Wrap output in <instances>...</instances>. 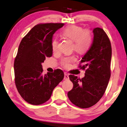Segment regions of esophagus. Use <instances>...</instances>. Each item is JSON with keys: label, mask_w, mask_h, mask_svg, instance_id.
Instances as JSON below:
<instances>
[{"label": "esophagus", "mask_w": 127, "mask_h": 127, "mask_svg": "<svg viewBox=\"0 0 127 127\" xmlns=\"http://www.w3.org/2000/svg\"><path fill=\"white\" fill-rule=\"evenodd\" d=\"M69 75H68L66 73H65V76H64V80H69Z\"/></svg>", "instance_id": "34e87169"}]
</instances>
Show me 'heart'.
<instances>
[{"instance_id": "b5f03b06", "label": "heart", "mask_w": 127, "mask_h": 127, "mask_svg": "<svg viewBox=\"0 0 127 127\" xmlns=\"http://www.w3.org/2000/svg\"><path fill=\"white\" fill-rule=\"evenodd\" d=\"M61 35L73 42V49L80 53L88 50L92 42V35L91 32L83 30L82 27L75 25L69 26L61 31ZM58 41L54 38L51 42V49L53 52H57L58 49ZM76 60L74 56L67 57L62 59L61 64L64 67H69L71 63Z\"/></svg>"}]
</instances>
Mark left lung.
<instances>
[{
	"label": "left lung",
	"mask_w": 127,
	"mask_h": 127,
	"mask_svg": "<svg viewBox=\"0 0 127 127\" xmlns=\"http://www.w3.org/2000/svg\"><path fill=\"white\" fill-rule=\"evenodd\" d=\"M93 40L89 50L84 55L79 67L85 69V77L78 78L69 75L73 89L67 93L69 100L81 108L94 105L102 97L111 77L112 47L110 40L103 29L93 30Z\"/></svg>",
	"instance_id": "obj_1"
}]
</instances>
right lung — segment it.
Masks as SVG:
<instances>
[{
	"mask_svg": "<svg viewBox=\"0 0 127 127\" xmlns=\"http://www.w3.org/2000/svg\"><path fill=\"white\" fill-rule=\"evenodd\" d=\"M64 23H42L35 26L20 43L14 61L15 82L18 92L32 105L45 103L64 79L61 69L42 74V64L52 56V37Z\"/></svg>",
	"mask_w": 127,
	"mask_h": 127,
	"instance_id": "right-lung-1",
	"label": "right lung"
}]
</instances>
